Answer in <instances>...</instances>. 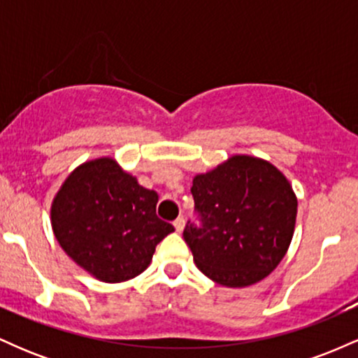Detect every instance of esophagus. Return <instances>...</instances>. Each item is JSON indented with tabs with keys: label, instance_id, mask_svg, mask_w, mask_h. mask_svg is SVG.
<instances>
[{
	"label": "esophagus",
	"instance_id": "34e87169",
	"mask_svg": "<svg viewBox=\"0 0 358 358\" xmlns=\"http://www.w3.org/2000/svg\"><path fill=\"white\" fill-rule=\"evenodd\" d=\"M173 225H175L176 232H182L183 227H185V219H183V217H178V219L173 222Z\"/></svg>",
	"mask_w": 358,
	"mask_h": 358
}]
</instances>
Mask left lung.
<instances>
[{
	"mask_svg": "<svg viewBox=\"0 0 358 358\" xmlns=\"http://www.w3.org/2000/svg\"><path fill=\"white\" fill-rule=\"evenodd\" d=\"M192 195L200 225L183 239L196 268L217 285L244 287L269 276L294 234L298 200L276 166L234 155L193 178Z\"/></svg>",
	"mask_w": 358,
	"mask_h": 358,
	"instance_id": "1",
	"label": "left lung"
}]
</instances>
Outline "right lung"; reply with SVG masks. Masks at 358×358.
I'll use <instances>...</instances> for the list:
<instances>
[{
  "label": "right lung",
  "instance_id": "obj_1",
  "mask_svg": "<svg viewBox=\"0 0 358 358\" xmlns=\"http://www.w3.org/2000/svg\"><path fill=\"white\" fill-rule=\"evenodd\" d=\"M158 193L113 158L82 163L52 202V229L73 262L104 282L141 274L175 227L156 215Z\"/></svg>",
  "mask_w": 358,
  "mask_h": 358
}]
</instances>
